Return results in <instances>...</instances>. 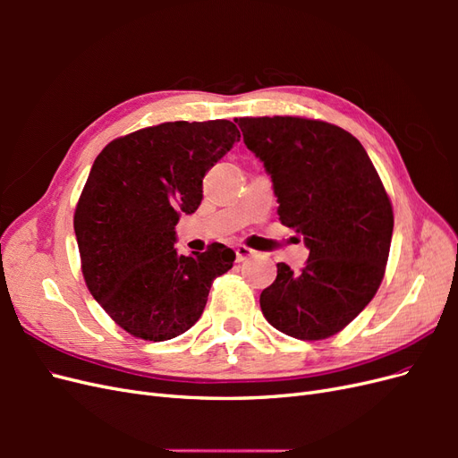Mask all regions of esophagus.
Listing matches in <instances>:
<instances>
[{"label": "esophagus", "mask_w": 458, "mask_h": 458, "mask_svg": "<svg viewBox=\"0 0 458 458\" xmlns=\"http://www.w3.org/2000/svg\"><path fill=\"white\" fill-rule=\"evenodd\" d=\"M234 254H237V261H244V259H248L250 256H254L256 252L252 250V248H248L244 244H239V246H234Z\"/></svg>", "instance_id": "34e87169"}]
</instances>
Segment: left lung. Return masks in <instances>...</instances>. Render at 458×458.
<instances>
[{"label": "left lung", "instance_id": "obj_1", "mask_svg": "<svg viewBox=\"0 0 458 458\" xmlns=\"http://www.w3.org/2000/svg\"><path fill=\"white\" fill-rule=\"evenodd\" d=\"M273 179L281 224L303 234L306 267L276 263L259 306L298 340L338 335L377 294L390 256L394 208L367 150L335 123L303 116L234 118Z\"/></svg>", "mask_w": 458, "mask_h": 458}]
</instances>
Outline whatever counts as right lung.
<instances>
[{"label":"right lung","mask_w":458,"mask_h":458,"mask_svg":"<svg viewBox=\"0 0 458 458\" xmlns=\"http://www.w3.org/2000/svg\"><path fill=\"white\" fill-rule=\"evenodd\" d=\"M241 131L229 120L164 122L110 141L74 212L81 273L97 303L131 336L164 342L195 325L214 279L233 267L221 242L182 256L175 225L202 200V177Z\"/></svg>","instance_id":"add662e5"}]
</instances>
